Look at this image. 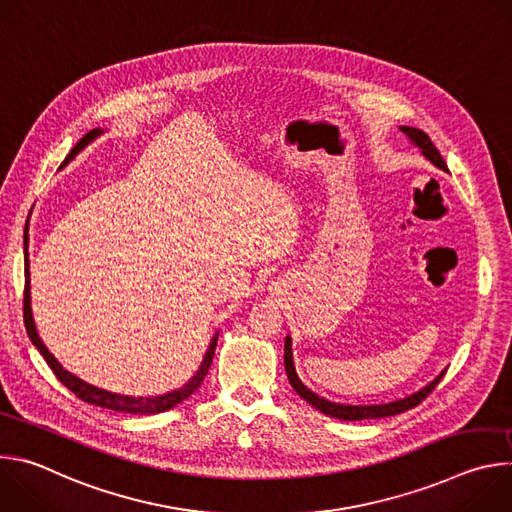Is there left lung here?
<instances>
[{
    "label": "left lung",
    "mask_w": 512,
    "mask_h": 512,
    "mask_svg": "<svg viewBox=\"0 0 512 512\" xmlns=\"http://www.w3.org/2000/svg\"><path fill=\"white\" fill-rule=\"evenodd\" d=\"M401 131L411 139L413 145H417V148L421 150V154L440 170L448 172V166L442 158V154L437 152V148L433 145V141L429 139V135L417 127H401ZM285 354H283V364H285V373H287V379H289V385L294 387V391L306 399L312 407H316L318 411H322L324 415H330V417H336V419H342V421H360V419H379V417H391V415H397V413H403L407 409H413L415 405H419L435 387L437 383L442 381V377L446 375V371H442L440 375H437L429 385H425L423 389H419L417 393L405 397V399H397V401H391V403H383V405H342V403H332L320 395H316L314 391H310L298 377L296 373V367H294V354H291V338L285 336Z\"/></svg>",
    "instance_id": "left-lung-1"
}]
</instances>
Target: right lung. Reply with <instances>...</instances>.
<instances>
[{"label":"right lung","instance_id":"1","mask_svg":"<svg viewBox=\"0 0 512 512\" xmlns=\"http://www.w3.org/2000/svg\"><path fill=\"white\" fill-rule=\"evenodd\" d=\"M103 133V129H93L89 131L87 135H83V139L75 145V148L70 150V154L66 156L64 164H68L72 158H75L83 148H87V145L99 137ZM24 273H26V287H24V324H26V332L32 340V344L40 350V354L44 356V360L48 362V367L52 369V373L56 375V379L68 389L75 393L81 401L85 403H91V405H97V407H103V409H113V411H119V413H131V415H156V413H162V411H168L172 407H176L178 403L186 401L204 381L208 369H210V362L214 358V348H216V340H218V334L212 336L210 344H208V350L200 362V367L196 371V375L180 389L172 391V393H166V395H158V397H129V395H117V393H109L105 389H99V387H93L85 381H81L79 377H75L72 373L64 371L60 367V362L48 352V348L44 346V342L40 340L38 336V330H36V324H34V316H32V298H30V259H28V239L24 241Z\"/></svg>","mask_w":512,"mask_h":512}]
</instances>
